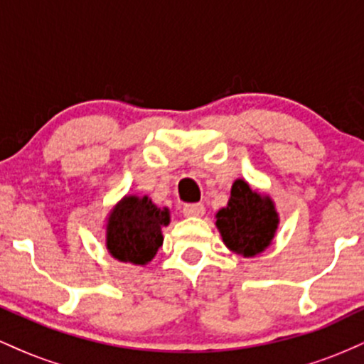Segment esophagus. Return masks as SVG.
Masks as SVG:
<instances>
[{"instance_id": "obj_1", "label": "esophagus", "mask_w": 364, "mask_h": 364, "mask_svg": "<svg viewBox=\"0 0 364 364\" xmlns=\"http://www.w3.org/2000/svg\"><path fill=\"white\" fill-rule=\"evenodd\" d=\"M183 214L186 217H202L205 214V207L202 203H188V205L183 207Z\"/></svg>"}]
</instances>
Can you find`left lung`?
<instances>
[{
	"instance_id": "1",
	"label": "left lung",
	"mask_w": 364,
	"mask_h": 364,
	"mask_svg": "<svg viewBox=\"0 0 364 364\" xmlns=\"http://www.w3.org/2000/svg\"><path fill=\"white\" fill-rule=\"evenodd\" d=\"M215 225L232 253L257 257L272 245L279 212L269 195L252 190L245 179H236L228 205L215 214Z\"/></svg>"
}]
</instances>
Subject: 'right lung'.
<instances>
[{"instance_id":"right-lung-1","label":"right lung","mask_w":364,"mask_h":364,"mask_svg":"<svg viewBox=\"0 0 364 364\" xmlns=\"http://www.w3.org/2000/svg\"><path fill=\"white\" fill-rule=\"evenodd\" d=\"M106 223V248L116 260L147 265L162 246V228L169 208L157 207L147 195H127L111 208Z\"/></svg>"}]
</instances>
